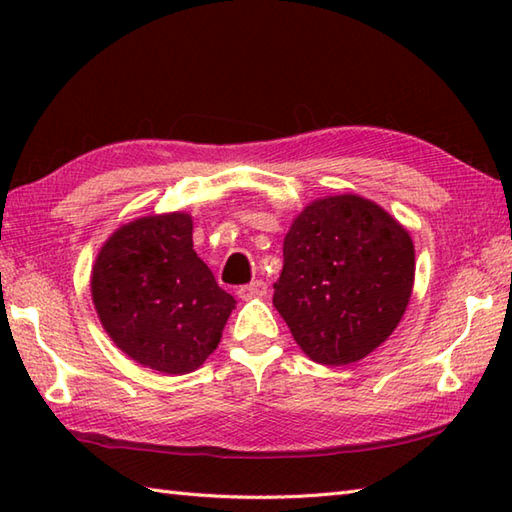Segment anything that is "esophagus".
Listing matches in <instances>:
<instances>
[{
    "label": "esophagus",
    "mask_w": 512,
    "mask_h": 512,
    "mask_svg": "<svg viewBox=\"0 0 512 512\" xmlns=\"http://www.w3.org/2000/svg\"><path fill=\"white\" fill-rule=\"evenodd\" d=\"M266 292H268V286L264 281L257 279V281H250L246 286H239L237 295L242 299H255V297H266Z\"/></svg>",
    "instance_id": "obj_1"
}]
</instances>
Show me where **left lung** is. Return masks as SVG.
Returning a JSON list of instances; mask_svg holds the SVG:
<instances>
[{
    "label": "left lung",
    "mask_w": 512,
    "mask_h": 512,
    "mask_svg": "<svg viewBox=\"0 0 512 512\" xmlns=\"http://www.w3.org/2000/svg\"><path fill=\"white\" fill-rule=\"evenodd\" d=\"M413 275L405 226L361 195H328L310 202L286 233L273 303L312 361L347 365L396 330Z\"/></svg>",
    "instance_id": "8db88e82"
}]
</instances>
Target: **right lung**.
<instances>
[{
	"instance_id": "obj_1",
	"label": "right lung",
	"mask_w": 512,
	"mask_h": 512,
	"mask_svg": "<svg viewBox=\"0 0 512 512\" xmlns=\"http://www.w3.org/2000/svg\"><path fill=\"white\" fill-rule=\"evenodd\" d=\"M92 301L116 347L178 376L209 358L237 303L193 250V220L180 211L112 233L92 268Z\"/></svg>"
}]
</instances>
